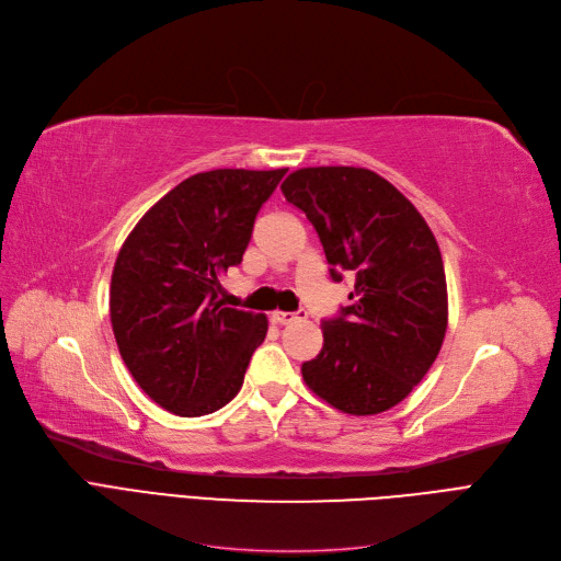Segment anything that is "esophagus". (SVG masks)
<instances>
[{
	"label": "esophagus",
	"mask_w": 561,
	"mask_h": 561,
	"mask_svg": "<svg viewBox=\"0 0 561 561\" xmlns=\"http://www.w3.org/2000/svg\"><path fill=\"white\" fill-rule=\"evenodd\" d=\"M272 318H274V322H278V324H289V322L306 318V311H297V313H293V311H274Z\"/></svg>",
	"instance_id": "34e87169"
}]
</instances>
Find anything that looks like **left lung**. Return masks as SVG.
Listing matches in <instances>:
<instances>
[{
	"mask_svg": "<svg viewBox=\"0 0 561 561\" xmlns=\"http://www.w3.org/2000/svg\"><path fill=\"white\" fill-rule=\"evenodd\" d=\"M280 190L316 227L332 278L355 274L351 306L322 320V351L301 376L343 413L388 411L432 369L448 330L432 229L392 183L362 167L297 169Z\"/></svg>",
	"mask_w": 561,
	"mask_h": 561,
	"instance_id": "1",
	"label": "left lung"
}]
</instances>
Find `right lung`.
<instances>
[{"label": "right lung", "mask_w": 561, "mask_h": 561, "mask_svg": "<svg viewBox=\"0 0 561 561\" xmlns=\"http://www.w3.org/2000/svg\"><path fill=\"white\" fill-rule=\"evenodd\" d=\"M287 169H214L185 179L125 239L111 276L115 343L139 388L181 417L237 397L264 341L262 313L222 306L257 210Z\"/></svg>", "instance_id": "1"}]
</instances>
